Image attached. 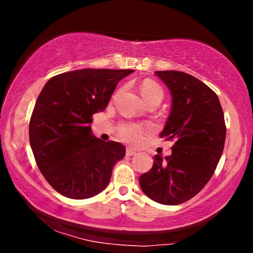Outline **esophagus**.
<instances>
[{
  "mask_svg": "<svg viewBox=\"0 0 253 253\" xmlns=\"http://www.w3.org/2000/svg\"><path fill=\"white\" fill-rule=\"evenodd\" d=\"M135 154H136L135 149H132V148H127L126 149V155L127 156H132V155H135Z\"/></svg>",
  "mask_w": 253,
  "mask_h": 253,
  "instance_id": "1",
  "label": "esophagus"
}]
</instances>
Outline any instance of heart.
Listing matches in <instances>:
<instances>
[{"label":"heart","instance_id":"obj_1","mask_svg":"<svg viewBox=\"0 0 253 253\" xmlns=\"http://www.w3.org/2000/svg\"><path fill=\"white\" fill-rule=\"evenodd\" d=\"M140 92H142V96L146 100V102L154 100L161 102L163 98H164V90H163V88L157 83L151 79H146L143 81V84H140ZM144 131L145 129L142 125L132 123H124L118 128L119 136L124 140L131 144L139 143L142 140Z\"/></svg>","mask_w":253,"mask_h":253}]
</instances>
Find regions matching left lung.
Listing matches in <instances>:
<instances>
[{
    "label": "left lung",
    "mask_w": 253,
    "mask_h": 253,
    "mask_svg": "<svg viewBox=\"0 0 253 253\" xmlns=\"http://www.w3.org/2000/svg\"><path fill=\"white\" fill-rule=\"evenodd\" d=\"M155 76L172 95L161 137L175 143L165 160L155 155L139 184L155 202L176 205L198 194L214 174L224 148V114L216 93L195 77L175 70L156 71Z\"/></svg>",
    "instance_id": "obj_1"
}]
</instances>
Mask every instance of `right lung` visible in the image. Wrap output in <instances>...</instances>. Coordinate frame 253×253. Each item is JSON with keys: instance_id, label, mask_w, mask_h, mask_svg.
<instances>
[{"instance_id": "1", "label": "right lung", "mask_w": 253, "mask_h": 253, "mask_svg": "<svg viewBox=\"0 0 253 253\" xmlns=\"http://www.w3.org/2000/svg\"><path fill=\"white\" fill-rule=\"evenodd\" d=\"M134 70L81 69L44 84L30 119L29 137L40 172L58 193L84 200L108 185L125 156L118 142L91 134L92 115L106 109L117 84Z\"/></svg>"}]
</instances>
